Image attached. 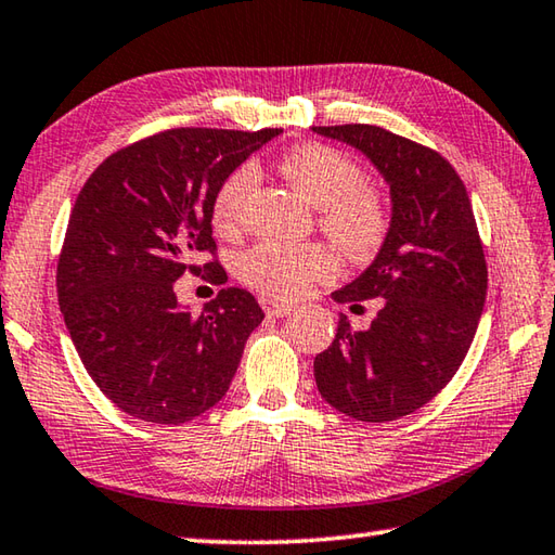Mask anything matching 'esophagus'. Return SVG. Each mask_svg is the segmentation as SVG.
Wrapping results in <instances>:
<instances>
[{"label": "esophagus", "mask_w": 555, "mask_h": 555, "mask_svg": "<svg viewBox=\"0 0 555 555\" xmlns=\"http://www.w3.org/2000/svg\"><path fill=\"white\" fill-rule=\"evenodd\" d=\"M259 304H261V308H264V313H267L269 318H286L291 311H294V306L279 304V300H271V298H267V296H261Z\"/></svg>", "instance_id": "34e87169"}]
</instances>
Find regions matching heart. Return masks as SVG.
I'll list each match as a JSON object with an SVG mask.
<instances>
[{
  "mask_svg": "<svg viewBox=\"0 0 555 555\" xmlns=\"http://www.w3.org/2000/svg\"><path fill=\"white\" fill-rule=\"evenodd\" d=\"M279 171L304 198L321 210V228L347 257L370 259L389 232V212L382 195L364 185V173L352 158L323 144H306L279 162ZM255 171L242 166L218 188L212 224L222 234L240 230ZM337 255L321 242H261L237 259V276L267 298L304 296L315 281L337 274Z\"/></svg>",
  "mask_w": 555,
  "mask_h": 555,
  "instance_id": "b5f03b06",
  "label": "heart"
}]
</instances>
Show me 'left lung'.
Wrapping results in <instances>:
<instances>
[{
	"label": "left lung",
	"mask_w": 555,
	"mask_h": 555,
	"mask_svg": "<svg viewBox=\"0 0 555 555\" xmlns=\"http://www.w3.org/2000/svg\"><path fill=\"white\" fill-rule=\"evenodd\" d=\"M311 129L360 152L389 188L377 257L331 294L354 306L382 298L379 311L360 333L340 315L333 345L313 362L333 409L387 424L434 399L465 360L487 294L480 234L465 185L440 154L372 125Z\"/></svg>",
	"instance_id": "left-lung-1"
}]
</instances>
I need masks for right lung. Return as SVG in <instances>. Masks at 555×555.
Listing matches in <instances>:
<instances>
[{
    "label": "right lung",
    "instance_id": "obj_1",
    "mask_svg": "<svg viewBox=\"0 0 555 555\" xmlns=\"http://www.w3.org/2000/svg\"><path fill=\"white\" fill-rule=\"evenodd\" d=\"M281 129H171L102 162L73 205L59 304L100 391L134 418L178 426L230 389L264 321L257 298L222 288L193 313L173 284L215 251L212 203L234 168ZM222 284L220 264H205Z\"/></svg>",
    "mask_w": 555,
    "mask_h": 555
}]
</instances>
